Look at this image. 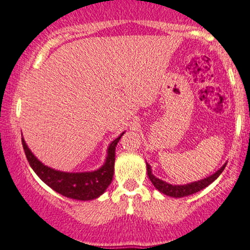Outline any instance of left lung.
<instances>
[{
  "label": "left lung",
  "instance_id": "left-lung-1",
  "mask_svg": "<svg viewBox=\"0 0 250 250\" xmlns=\"http://www.w3.org/2000/svg\"><path fill=\"white\" fill-rule=\"evenodd\" d=\"M226 165L227 163H225V165L219 169V170H217L214 174L210 175V176L206 177V178H203V180H200V181L191 182V183L183 184V186H172V184H169L166 181H162V180H160V178L154 176L153 172H152V168H150V166L146 162L147 175H148L149 180L153 183V186L155 187V189H158L160 192L165 193V195L174 197V198H181V197L193 195V193L198 192V191L203 190L208 186H210L212 182H214L218 177H219V175L223 172L225 167H226Z\"/></svg>",
  "mask_w": 250,
  "mask_h": 250
}]
</instances>
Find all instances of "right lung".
<instances>
[{
    "mask_svg": "<svg viewBox=\"0 0 250 250\" xmlns=\"http://www.w3.org/2000/svg\"><path fill=\"white\" fill-rule=\"evenodd\" d=\"M124 134L123 132L118 138H116L109 145L106 150V159L101 168L94 171L83 172H67L55 170V169L45 166L36 158L35 154L31 152L27 145L21 138L24 152L29 161L31 168L38 175V177L47 184L55 192L60 193L67 198L76 200H92L103 195L111 184L115 170V152L118 141Z\"/></svg>",
    "mask_w": 250,
    "mask_h": 250,
    "instance_id": "1",
    "label": "right lung"
}]
</instances>
